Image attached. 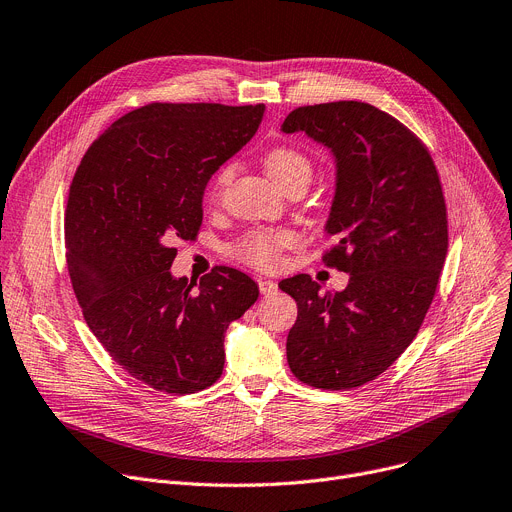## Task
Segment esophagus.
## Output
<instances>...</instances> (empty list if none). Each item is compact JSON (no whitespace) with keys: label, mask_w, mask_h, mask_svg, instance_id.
Instances as JSON below:
<instances>
[{"label":"esophagus","mask_w":512,"mask_h":512,"mask_svg":"<svg viewBox=\"0 0 512 512\" xmlns=\"http://www.w3.org/2000/svg\"><path fill=\"white\" fill-rule=\"evenodd\" d=\"M258 287H260V293L262 295H274L277 293V289H279V285L274 283V281H266V279H258Z\"/></svg>","instance_id":"1"}]
</instances>
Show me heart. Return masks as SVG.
<instances>
[{
  "mask_svg": "<svg viewBox=\"0 0 512 512\" xmlns=\"http://www.w3.org/2000/svg\"><path fill=\"white\" fill-rule=\"evenodd\" d=\"M266 174L272 178V182L279 188H283L287 182L295 178H303L309 182L311 176V164L307 157L293 147H274L264 157ZM233 168H223L217 178L213 180L211 194L217 196L223 186L231 180ZM295 242L291 231H266V233H250L244 240L233 246V254L244 262H250L258 268H272L279 262V256L285 248H289Z\"/></svg>",
  "mask_w": 512,
  "mask_h": 512,
  "instance_id": "b5f03b06",
  "label": "heart"
}]
</instances>
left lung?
<instances>
[{
    "label": "left lung",
    "mask_w": 512,
    "mask_h": 512,
    "mask_svg": "<svg viewBox=\"0 0 512 512\" xmlns=\"http://www.w3.org/2000/svg\"><path fill=\"white\" fill-rule=\"evenodd\" d=\"M283 133H305L334 157L326 262L348 274L320 293L307 274L279 287L297 301L287 361L297 379L350 389L410 346L447 256L443 188L426 147L387 112L357 100L295 108Z\"/></svg>",
    "instance_id": "1"
}]
</instances>
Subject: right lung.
Listing matches in <instances>:
<instances>
[{
    "label": "right lung",
    "instance_id": "obj_1",
    "mask_svg": "<svg viewBox=\"0 0 512 512\" xmlns=\"http://www.w3.org/2000/svg\"><path fill=\"white\" fill-rule=\"evenodd\" d=\"M264 104H147L112 123L77 168L67 268L84 318L129 375L168 393L213 385L225 332L258 299L248 274L174 277V240L203 223L211 176L258 131Z\"/></svg>",
    "mask_w": 512,
    "mask_h": 512
}]
</instances>
